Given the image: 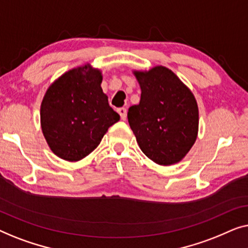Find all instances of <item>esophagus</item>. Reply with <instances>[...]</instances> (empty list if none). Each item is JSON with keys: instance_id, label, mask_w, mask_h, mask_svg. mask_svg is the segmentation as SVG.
Wrapping results in <instances>:
<instances>
[{"instance_id": "34e87169", "label": "esophagus", "mask_w": 248, "mask_h": 248, "mask_svg": "<svg viewBox=\"0 0 248 248\" xmlns=\"http://www.w3.org/2000/svg\"><path fill=\"white\" fill-rule=\"evenodd\" d=\"M118 113L120 114L121 119L125 120V118H127V109H125V108H119V109H118Z\"/></svg>"}]
</instances>
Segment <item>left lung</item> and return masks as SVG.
<instances>
[{"instance_id": "1", "label": "left lung", "mask_w": 248, "mask_h": 248, "mask_svg": "<svg viewBox=\"0 0 248 248\" xmlns=\"http://www.w3.org/2000/svg\"><path fill=\"white\" fill-rule=\"evenodd\" d=\"M140 102L128 110V123L142 153L159 165L180 162L198 135L199 110L193 94L169 68L135 72Z\"/></svg>"}]
</instances>
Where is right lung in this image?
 Here are the masks:
<instances>
[{"instance_id": "obj_1", "label": "right lung", "mask_w": 248, "mask_h": 248, "mask_svg": "<svg viewBox=\"0 0 248 248\" xmlns=\"http://www.w3.org/2000/svg\"><path fill=\"white\" fill-rule=\"evenodd\" d=\"M101 82V72L85 65L65 73L47 90L40 109L41 128L58 157L69 162L86 157L119 121Z\"/></svg>"}]
</instances>
